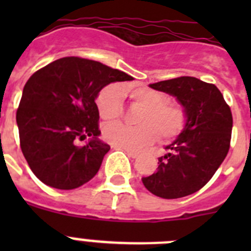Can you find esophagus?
I'll use <instances>...</instances> for the list:
<instances>
[{
	"mask_svg": "<svg viewBox=\"0 0 251 251\" xmlns=\"http://www.w3.org/2000/svg\"><path fill=\"white\" fill-rule=\"evenodd\" d=\"M124 152L127 153L129 157H132V158H136V157H138V154H139L137 151H132V150H124Z\"/></svg>",
	"mask_w": 251,
	"mask_h": 251,
	"instance_id": "1",
	"label": "esophagus"
}]
</instances>
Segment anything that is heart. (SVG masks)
Here are the masks:
<instances>
[{
  "label": "heart",
  "instance_id": "1",
  "mask_svg": "<svg viewBox=\"0 0 251 251\" xmlns=\"http://www.w3.org/2000/svg\"><path fill=\"white\" fill-rule=\"evenodd\" d=\"M123 93H127L130 100L143 109L136 118L139 126L113 123L104 127V139L112 146L124 150H141L156 141L157 136L159 141L168 142L185 129L187 117L182 106L170 103L167 94L148 86L122 89L118 84L106 85L97 97V109L101 119L113 121L122 114Z\"/></svg>",
  "mask_w": 251,
  "mask_h": 251
}]
</instances>
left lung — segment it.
<instances>
[{
  "instance_id": "obj_1",
  "label": "left lung",
  "mask_w": 251,
  "mask_h": 251,
  "mask_svg": "<svg viewBox=\"0 0 251 251\" xmlns=\"http://www.w3.org/2000/svg\"><path fill=\"white\" fill-rule=\"evenodd\" d=\"M150 88L177 99L186 112V127L168 153L158 158L156 174L143 177L148 191L162 199L195 194L211 179L229 152L232 115L214 84L181 76L150 84Z\"/></svg>"
}]
</instances>
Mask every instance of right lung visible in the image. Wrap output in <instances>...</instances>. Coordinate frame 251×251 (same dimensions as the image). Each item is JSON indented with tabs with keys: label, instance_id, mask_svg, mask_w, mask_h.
I'll use <instances>...</instances> for the list:
<instances>
[{
	"label": "right lung",
	"instance_id": "right-lung-1",
	"mask_svg": "<svg viewBox=\"0 0 251 251\" xmlns=\"http://www.w3.org/2000/svg\"><path fill=\"white\" fill-rule=\"evenodd\" d=\"M130 75L81 57H61L27 80L16 113L20 145L35 176L50 187L73 190L97 175L109 145L99 139L95 99ZM90 139L84 146L77 140Z\"/></svg>",
	"mask_w": 251,
	"mask_h": 251
}]
</instances>
